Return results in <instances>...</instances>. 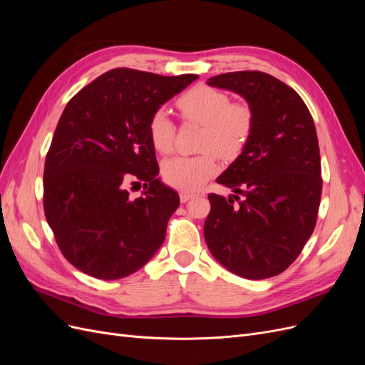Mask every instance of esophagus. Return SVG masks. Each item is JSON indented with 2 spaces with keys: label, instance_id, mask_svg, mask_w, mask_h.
<instances>
[{
  "label": "esophagus",
  "instance_id": "obj_1",
  "mask_svg": "<svg viewBox=\"0 0 365 365\" xmlns=\"http://www.w3.org/2000/svg\"><path fill=\"white\" fill-rule=\"evenodd\" d=\"M193 196H195V195H193V193H189V192H180V200H181V202L190 201Z\"/></svg>",
  "mask_w": 365,
  "mask_h": 365
}]
</instances>
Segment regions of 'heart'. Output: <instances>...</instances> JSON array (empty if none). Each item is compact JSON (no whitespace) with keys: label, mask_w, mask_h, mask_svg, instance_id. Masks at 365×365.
I'll return each mask as SVG.
<instances>
[{"label":"heart","mask_w":365,"mask_h":365,"mask_svg":"<svg viewBox=\"0 0 365 365\" xmlns=\"http://www.w3.org/2000/svg\"><path fill=\"white\" fill-rule=\"evenodd\" d=\"M184 120L202 125L200 148L193 157H173L163 164V178L182 192H193L216 172V155L235 160L245 149L254 126L251 108L245 103H231L230 96L207 85H196L176 101ZM175 123L169 113L158 109L149 118L148 135L152 148L168 155L175 143Z\"/></svg>","instance_id":"b5f03b06"}]
</instances>
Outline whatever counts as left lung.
<instances>
[{
	"mask_svg": "<svg viewBox=\"0 0 365 365\" xmlns=\"http://www.w3.org/2000/svg\"><path fill=\"white\" fill-rule=\"evenodd\" d=\"M248 102L254 126L240 155L216 180L232 197L210 193L204 224L213 257L251 280L283 272L314 233L323 180L311 113L291 86L262 71L208 79Z\"/></svg>",
	"mask_w": 365,
	"mask_h": 365,
	"instance_id": "1",
	"label": "left lung"
}]
</instances>
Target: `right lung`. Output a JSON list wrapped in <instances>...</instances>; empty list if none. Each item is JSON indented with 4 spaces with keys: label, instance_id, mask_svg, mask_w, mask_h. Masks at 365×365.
<instances>
[{
    "label": "right lung",
    "instance_id": "obj_1",
    "mask_svg": "<svg viewBox=\"0 0 365 365\" xmlns=\"http://www.w3.org/2000/svg\"><path fill=\"white\" fill-rule=\"evenodd\" d=\"M197 79L114 68L65 106L43 168V212L63 257L79 271L117 280L163 245L180 196L164 185L148 135L153 113ZM145 182L132 200L128 183Z\"/></svg>",
    "mask_w": 365,
    "mask_h": 365
}]
</instances>
